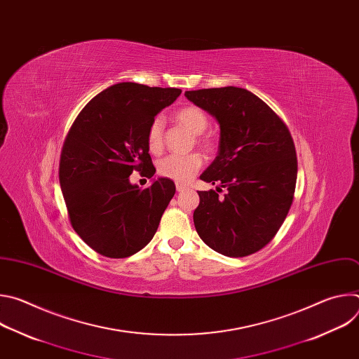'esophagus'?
<instances>
[{
  "instance_id": "esophagus-1",
  "label": "esophagus",
  "mask_w": 359,
  "mask_h": 359,
  "mask_svg": "<svg viewBox=\"0 0 359 359\" xmlns=\"http://www.w3.org/2000/svg\"><path fill=\"white\" fill-rule=\"evenodd\" d=\"M187 187H186V184H183V183H176V190L177 191H183V190H186Z\"/></svg>"
}]
</instances>
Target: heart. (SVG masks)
Listing matches in <instances>:
<instances>
[{
  "label": "heart",
  "instance_id": "heart-1",
  "mask_svg": "<svg viewBox=\"0 0 359 359\" xmlns=\"http://www.w3.org/2000/svg\"><path fill=\"white\" fill-rule=\"evenodd\" d=\"M175 122L183 129L189 130L191 135L197 136V143L210 147L212 142L206 137H203L201 133L209 126V118L200 108L197 107H184L175 114ZM147 149L153 155H158L163 150L165 146V123L161 118H155L151 121L146 135ZM203 159L198 153H190V155L179 156L170 155L159 161L158 172L161 176L175 180L177 183H186L190 180L201 168Z\"/></svg>",
  "mask_w": 359,
  "mask_h": 359
}]
</instances>
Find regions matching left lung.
<instances>
[{
	"mask_svg": "<svg viewBox=\"0 0 359 359\" xmlns=\"http://www.w3.org/2000/svg\"><path fill=\"white\" fill-rule=\"evenodd\" d=\"M184 96L220 125L219 155L200 176L217 184L198 191L193 213L200 238L227 257L267 245L284 223L297 183V153L287 125L247 89L186 90ZM226 189L223 198L218 193Z\"/></svg>",
	"mask_w": 359,
	"mask_h": 359,
	"instance_id": "8db88e82",
	"label": "left lung"
}]
</instances>
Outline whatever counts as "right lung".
<instances>
[{
	"mask_svg": "<svg viewBox=\"0 0 359 359\" xmlns=\"http://www.w3.org/2000/svg\"><path fill=\"white\" fill-rule=\"evenodd\" d=\"M180 93L135 82L112 85L88 102L65 137L60 183L68 216L78 236L105 257L125 259L142 250L175 196L170 179L142 190L129 176L155 175L147 129Z\"/></svg>",
	"mask_w": 359,
	"mask_h": 359,
	"instance_id": "1",
	"label": "right lung"
}]
</instances>
